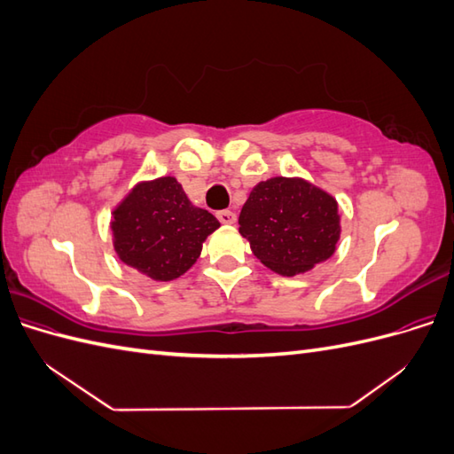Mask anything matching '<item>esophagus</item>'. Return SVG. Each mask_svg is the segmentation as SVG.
<instances>
[{"instance_id": "obj_1", "label": "esophagus", "mask_w": 454, "mask_h": 454, "mask_svg": "<svg viewBox=\"0 0 454 454\" xmlns=\"http://www.w3.org/2000/svg\"><path fill=\"white\" fill-rule=\"evenodd\" d=\"M215 215H217V219H219V222H222L223 225H232V223L237 222V214L231 212V210H222V212H217Z\"/></svg>"}]
</instances>
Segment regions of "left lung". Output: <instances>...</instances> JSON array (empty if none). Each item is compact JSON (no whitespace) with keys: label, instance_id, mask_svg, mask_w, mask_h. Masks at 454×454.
<instances>
[{"label":"left lung","instance_id":"left-lung-1","mask_svg":"<svg viewBox=\"0 0 454 454\" xmlns=\"http://www.w3.org/2000/svg\"><path fill=\"white\" fill-rule=\"evenodd\" d=\"M254 255L284 277H295L335 252L340 235L337 200L299 177L257 184L239 217Z\"/></svg>","mask_w":454,"mask_h":454}]
</instances>
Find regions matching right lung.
Wrapping results in <instances>:
<instances>
[{"mask_svg": "<svg viewBox=\"0 0 454 454\" xmlns=\"http://www.w3.org/2000/svg\"><path fill=\"white\" fill-rule=\"evenodd\" d=\"M217 219L187 199L176 177L136 185L114 212V246L122 263L157 282L182 277L200 255Z\"/></svg>", "mask_w": 454, "mask_h": 454, "instance_id": "obj_1", "label": "right lung"}]
</instances>
